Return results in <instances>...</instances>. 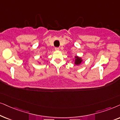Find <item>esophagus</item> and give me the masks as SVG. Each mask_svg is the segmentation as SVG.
I'll list each match as a JSON object with an SVG mask.
<instances>
[{"label":"esophagus","instance_id":"obj_1","mask_svg":"<svg viewBox=\"0 0 120 120\" xmlns=\"http://www.w3.org/2000/svg\"><path fill=\"white\" fill-rule=\"evenodd\" d=\"M55 50L56 51H59V48H58V47H56V48H55Z\"/></svg>","mask_w":120,"mask_h":120}]
</instances>
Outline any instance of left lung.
I'll list each match as a JSON object with an SVG mask.
<instances>
[{
  "label": "left lung",
  "mask_w": 120,
  "mask_h": 120,
  "mask_svg": "<svg viewBox=\"0 0 120 120\" xmlns=\"http://www.w3.org/2000/svg\"><path fill=\"white\" fill-rule=\"evenodd\" d=\"M75 57V64L76 65H79V64H81V63L82 62V59L81 57H79L77 56H76Z\"/></svg>",
  "instance_id": "1"
}]
</instances>
